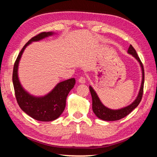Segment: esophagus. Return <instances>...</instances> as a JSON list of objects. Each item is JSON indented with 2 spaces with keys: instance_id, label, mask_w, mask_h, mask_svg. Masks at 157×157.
<instances>
[{
  "instance_id": "34e87169",
  "label": "esophagus",
  "mask_w": 157,
  "mask_h": 157,
  "mask_svg": "<svg viewBox=\"0 0 157 157\" xmlns=\"http://www.w3.org/2000/svg\"><path fill=\"white\" fill-rule=\"evenodd\" d=\"M78 82L79 83H81V84H85L86 79L84 78V77H81V78H79V79H78Z\"/></svg>"
}]
</instances>
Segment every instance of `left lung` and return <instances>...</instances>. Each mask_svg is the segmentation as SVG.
I'll return each mask as SVG.
<instances>
[{"mask_svg": "<svg viewBox=\"0 0 157 157\" xmlns=\"http://www.w3.org/2000/svg\"><path fill=\"white\" fill-rule=\"evenodd\" d=\"M128 54L132 55L139 62L140 65L142 69V83H141L140 89L138 93L136 99L133 101V102L131 103L127 107H122V108L118 109H109L108 107L105 106L99 99V97L97 94L96 92L94 91L93 87L90 86L89 89H90V94L92 96V99H93V110L94 114L96 115L98 118L103 120L105 121H118L122 118H124L125 116L129 114V113L135 109L139 105L141 100H142V95H143V90H144V70L143 64L141 62L139 56H137V54L134 48L130 45L129 48L128 49Z\"/></svg>", "mask_w": 157, "mask_h": 157, "instance_id": "obj_1", "label": "left lung"}]
</instances>
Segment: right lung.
Instances as JSON below:
<instances>
[{"mask_svg":"<svg viewBox=\"0 0 157 157\" xmlns=\"http://www.w3.org/2000/svg\"><path fill=\"white\" fill-rule=\"evenodd\" d=\"M54 34L53 32H44L30 39L20 51L15 62L13 71L12 79L18 105L26 114L36 121L42 122L52 121L60 117L65 108L68 94L74 87L75 79L71 78L59 82L45 96L36 97L28 93L21 86L18 78V66L21 55L28 45L32 42L39 41Z\"/></svg>","mask_w":157,"mask_h":157,"instance_id":"obj_1","label":"right lung"}]
</instances>
